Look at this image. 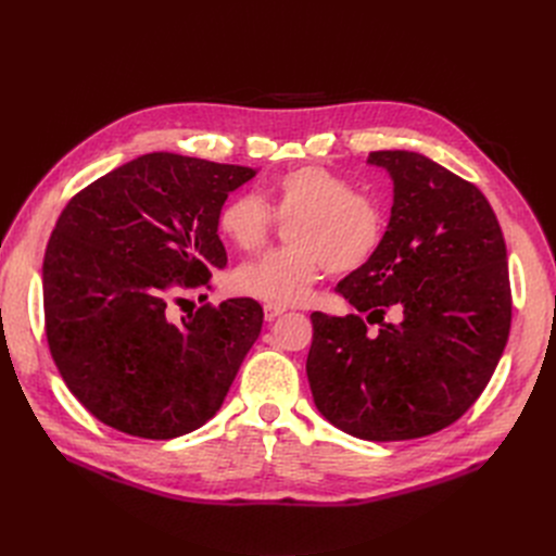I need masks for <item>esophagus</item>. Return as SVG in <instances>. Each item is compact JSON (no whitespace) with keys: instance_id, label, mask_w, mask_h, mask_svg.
Wrapping results in <instances>:
<instances>
[{"instance_id":"1","label":"esophagus","mask_w":556,"mask_h":556,"mask_svg":"<svg viewBox=\"0 0 556 556\" xmlns=\"http://www.w3.org/2000/svg\"><path fill=\"white\" fill-rule=\"evenodd\" d=\"M283 313H286V308H281V306H273V304L263 306V315H266L268 323H273V319H277V317L283 315Z\"/></svg>"}]
</instances>
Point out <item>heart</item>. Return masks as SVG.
<instances>
[{"label": "heart", "instance_id": "b5f03b06", "mask_svg": "<svg viewBox=\"0 0 556 556\" xmlns=\"http://www.w3.org/2000/svg\"><path fill=\"white\" fill-rule=\"evenodd\" d=\"M275 213L288 227L290 248L275 250L233 273L239 293L273 306L304 304L325 268L352 275L376 256L386 239V212L325 166L288 170L263 191L229 198L218 214L220 237L241 252L268 241Z\"/></svg>", "mask_w": 556, "mask_h": 556}]
</instances>
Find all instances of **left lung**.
<instances>
[{
    "instance_id": "8db88e82",
    "label": "left lung",
    "mask_w": 556,
    "mask_h": 556,
    "mask_svg": "<svg viewBox=\"0 0 556 556\" xmlns=\"http://www.w3.org/2000/svg\"><path fill=\"white\" fill-rule=\"evenodd\" d=\"M394 202L381 250L336 290L367 313H313L315 407L346 434L401 442L457 421L498 365L511 325L507 248L482 191L413 151H376ZM400 315L386 324L384 313Z\"/></svg>"
}]
</instances>
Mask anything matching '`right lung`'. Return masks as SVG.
Segmentation results:
<instances>
[{
  "mask_svg": "<svg viewBox=\"0 0 556 556\" xmlns=\"http://www.w3.org/2000/svg\"><path fill=\"white\" fill-rule=\"evenodd\" d=\"M256 168L149 153L85 187L51 231L45 323L70 392L105 426L173 440L207 424L263 325L250 298L173 323L170 302L227 266L218 214Z\"/></svg>",
  "mask_w": 556,
  "mask_h": 556,
  "instance_id": "right-lung-1",
  "label": "right lung"
}]
</instances>
